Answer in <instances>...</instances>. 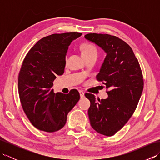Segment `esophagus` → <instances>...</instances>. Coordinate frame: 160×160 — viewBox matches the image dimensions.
Masks as SVG:
<instances>
[{"label": "esophagus", "instance_id": "esophagus-1", "mask_svg": "<svg viewBox=\"0 0 160 160\" xmlns=\"http://www.w3.org/2000/svg\"><path fill=\"white\" fill-rule=\"evenodd\" d=\"M79 93H80V98H83V97H84V92H83L82 91L80 90V91H79Z\"/></svg>", "mask_w": 160, "mask_h": 160}]
</instances>
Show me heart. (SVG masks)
Wrapping results in <instances>:
<instances>
[{
    "label": "heart",
    "mask_w": 160,
    "mask_h": 160,
    "mask_svg": "<svg viewBox=\"0 0 160 160\" xmlns=\"http://www.w3.org/2000/svg\"><path fill=\"white\" fill-rule=\"evenodd\" d=\"M80 51L84 58H87L93 56H98L97 47L90 42H84L80 46Z\"/></svg>",
    "instance_id": "heart-1"
}]
</instances>
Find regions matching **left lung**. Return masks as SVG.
<instances>
[{"mask_svg":"<svg viewBox=\"0 0 160 160\" xmlns=\"http://www.w3.org/2000/svg\"><path fill=\"white\" fill-rule=\"evenodd\" d=\"M84 38L107 53L96 78L108 89V98L97 102L94 95L85 93L91 102L90 124L99 133L112 136L124 127L138 106L144 87L142 72L131 47L124 40L95 33Z\"/></svg>","mask_w":160,"mask_h":160,"instance_id":"obj_1","label":"left lung"}]
</instances>
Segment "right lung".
<instances>
[{"mask_svg":"<svg viewBox=\"0 0 160 160\" xmlns=\"http://www.w3.org/2000/svg\"><path fill=\"white\" fill-rule=\"evenodd\" d=\"M82 35L70 32L44 37L29 51L18 74V93L23 111L33 127L53 132L66 124L67 114L80 100L71 89L54 93L53 82L64 73L65 58L71 42Z\"/></svg>","mask_w":160,"mask_h":160,"instance_id":"right-lung-1","label":"right lung"}]
</instances>
